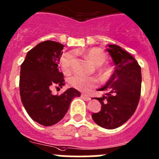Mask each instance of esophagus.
Returning a JSON list of instances; mask_svg holds the SVG:
<instances>
[{
	"mask_svg": "<svg viewBox=\"0 0 159 159\" xmlns=\"http://www.w3.org/2000/svg\"><path fill=\"white\" fill-rule=\"evenodd\" d=\"M81 97H82L83 99L86 100V101H89V100L91 99L89 96L88 94H86V93H82V94H81Z\"/></svg>",
	"mask_w": 159,
	"mask_h": 159,
	"instance_id": "1",
	"label": "esophagus"
}]
</instances>
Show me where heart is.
<instances>
[{"mask_svg": "<svg viewBox=\"0 0 159 159\" xmlns=\"http://www.w3.org/2000/svg\"><path fill=\"white\" fill-rule=\"evenodd\" d=\"M85 58L97 66H100L106 60V55L98 48H93L84 53ZM74 62V55L72 53H66L61 59L62 70L69 73L72 69ZM97 81L92 77H86L81 74H75L70 78V84L75 89L81 91H87L94 87Z\"/></svg>", "mask_w": 159, "mask_h": 159, "instance_id": "heart-1", "label": "heart"}]
</instances>
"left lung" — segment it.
Segmentation results:
<instances>
[{
	"instance_id": "left-lung-1",
	"label": "left lung",
	"mask_w": 159,
	"mask_h": 159,
	"mask_svg": "<svg viewBox=\"0 0 159 159\" xmlns=\"http://www.w3.org/2000/svg\"><path fill=\"white\" fill-rule=\"evenodd\" d=\"M107 51L115 65V70L108 82L98 91L106 93L97 100L101 110L93 113L97 125L115 129L131 118L136 110L141 93V67L135 58L120 46L108 44Z\"/></svg>"
}]
</instances>
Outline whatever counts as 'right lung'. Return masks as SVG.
<instances>
[{
    "label": "right lung",
    "instance_id": "1",
    "mask_svg": "<svg viewBox=\"0 0 159 159\" xmlns=\"http://www.w3.org/2000/svg\"><path fill=\"white\" fill-rule=\"evenodd\" d=\"M64 45L55 41H44L30 50L20 66V93L24 108L32 120L43 126L59 122L69 109L71 101L81 93L74 88L60 96L53 95L54 85H65L58 62Z\"/></svg>",
    "mask_w": 159,
    "mask_h": 159
}]
</instances>
